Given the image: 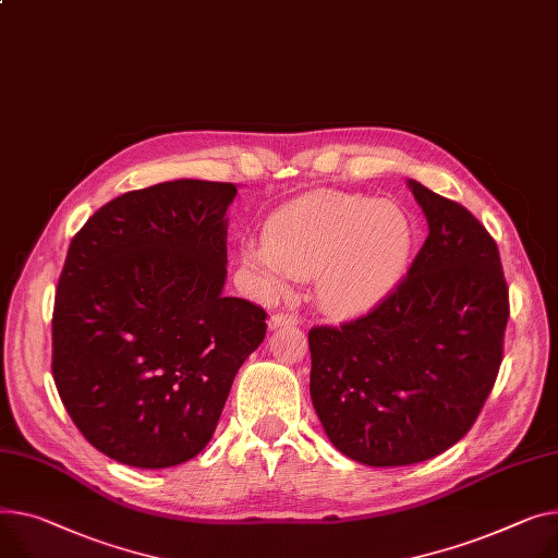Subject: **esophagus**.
Listing matches in <instances>:
<instances>
[{"instance_id":"34e87169","label":"esophagus","mask_w":558,"mask_h":558,"mask_svg":"<svg viewBox=\"0 0 558 558\" xmlns=\"http://www.w3.org/2000/svg\"><path fill=\"white\" fill-rule=\"evenodd\" d=\"M299 323V318H295L293 314H282V312H278V314H274L269 320H267V325H269V329H278V327H287V325H295Z\"/></svg>"}]
</instances>
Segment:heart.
Here are the masks:
<instances>
[{"label":"heart","instance_id":"1","mask_svg":"<svg viewBox=\"0 0 558 558\" xmlns=\"http://www.w3.org/2000/svg\"><path fill=\"white\" fill-rule=\"evenodd\" d=\"M417 229L392 202L323 191L278 210L267 240L244 246V259L267 291L291 278H314L318 307L352 318L377 307L403 282L413 263Z\"/></svg>","mask_w":558,"mask_h":558}]
</instances>
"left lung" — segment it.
Wrapping results in <instances>:
<instances>
[{
    "label": "left lung",
    "instance_id": "1",
    "mask_svg": "<svg viewBox=\"0 0 558 558\" xmlns=\"http://www.w3.org/2000/svg\"><path fill=\"white\" fill-rule=\"evenodd\" d=\"M428 238L365 316L312 327L310 392L329 441L367 466L430 460L460 441L502 363L509 289L487 229L408 179Z\"/></svg>",
    "mask_w": 558,
    "mask_h": 558
}]
</instances>
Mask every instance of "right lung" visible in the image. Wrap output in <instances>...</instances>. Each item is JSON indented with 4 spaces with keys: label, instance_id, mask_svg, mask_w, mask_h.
<instances>
[{
    "label": "right lung",
    "instance_id": "add662e5",
    "mask_svg": "<svg viewBox=\"0 0 558 558\" xmlns=\"http://www.w3.org/2000/svg\"><path fill=\"white\" fill-rule=\"evenodd\" d=\"M235 183L177 179L96 210L69 244L53 381L94 449L138 469L204 451L267 312L225 293Z\"/></svg>",
    "mask_w": 558,
    "mask_h": 558
}]
</instances>
